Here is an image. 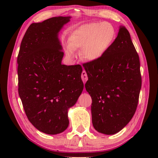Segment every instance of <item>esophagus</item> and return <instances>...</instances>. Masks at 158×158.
<instances>
[{"label": "esophagus", "instance_id": "34e87169", "mask_svg": "<svg viewBox=\"0 0 158 158\" xmlns=\"http://www.w3.org/2000/svg\"><path fill=\"white\" fill-rule=\"evenodd\" d=\"M81 79L83 80V82L84 84H85V82L88 80V77H87V74L85 73V71H83L81 73Z\"/></svg>", "mask_w": 158, "mask_h": 158}]
</instances>
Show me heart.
I'll return each mask as SVG.
<instances>
[{
	"label": "heart",
	"instance_id": "1",
	"mask_svg": "<svg viewBox=\"0 0 158 158\" xmlns=\"http://www.w3.org/2000/svg\"><path fill=\"white\" fill-rule=\"evenodd\" d=\"M115 37V28L108 22L83 25L71 33L65 52L69 56H73L74 49H83L82 56L84 59L97 61L107 52Z\"/></svg>",
	"mask_w": 158,
	"mask_h": 158
}]
</instances>
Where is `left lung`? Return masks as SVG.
Wrapping results in <instances>:
<instances>
[{
  "instance_id": "1",
  "label": "left lung",
  "mask_w": 158,
  "mask_h": 158,
  "mask_svg": "<svg viewBox=\"0 0 158 158\" xmlns=\"http://www.w3.org/2000/svg\"><path fill=\"white\" fill-rule=\"evenodd\" d=\"M92 98V123L98 132L114 135L132 119L141 87L139 55L130 33L120 26L110 48L100 60L83 64Z\"/></svg>"
}]
</instances>
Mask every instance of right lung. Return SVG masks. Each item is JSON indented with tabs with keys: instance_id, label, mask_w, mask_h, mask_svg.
<instances>
[{
	"instance_id": "1",
	"label": "right lung",
	"mask_w": 158,
	"mask_h": 158,
	"mask_svg": "<svg viewBox=\"0 0 158 158\" xmlns=\"http://www.w3.org/2000/svg\"><path fill=\"white\" fill-rule=\"evenodd\" d=\"M70 18L52 17L32 23L17 56L18 91L26 116L47 135L67 129L68 109L84 89L81 66L61 63L64 53L58 33Z\"/></svg>"
}]
</instances>
